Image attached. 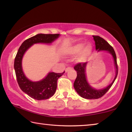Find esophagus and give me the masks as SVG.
<instances>
[{
  "label": "esophagus",
  "instance_id": "34e87169",
  "mask_svg": "<svg viewBox=\"0 0 132 132\" xmlns=\"http://www.w3.org/2000/svg\"><path fill=\"white\" fill-rule=\"evenodd\" d=\"M71 69H72V68H70V67H69V68H67L66 69V70H65V71L66 72H68V71H70Z\"/></svg>",
  "mask_w": 132,
  "mask_h": 132
}]
</instances>
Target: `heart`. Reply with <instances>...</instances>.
Wrapping results in <instances>:
<instances>
[{
	"label": "heart",
	"mask_w": 132,
	"mask_h": 132,
	"mask_svg": "<svg viewBox=\"0 0 132 132\" xmlns=\"http://www.w3.org/2000/svg\"><path fill=\"white\" fill-rule=\"evenodd\" d=\"M92 48L90 45L87 44L84 46L82 42H78L66 50V53L69 56H75L78 54L76 57V61L78 62H84L89 55H90Z\"/></svg>",
	"instance_id": "1"
}]
</instances>
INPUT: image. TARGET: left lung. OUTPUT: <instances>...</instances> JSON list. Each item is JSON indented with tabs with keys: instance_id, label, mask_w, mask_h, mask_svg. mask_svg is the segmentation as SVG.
Wrapping results in <instances>:
<instances>
[{
	"instance_id": "obj_1",
	"label": "left lung",
	"mask_w": 132,
	"mask_h": 132,
	"mask_svg": "<svg viewBox=\"0 0 132 132\" xmlns=\"http://www.w3.org/2000/svg\"><path fill=\"white\" fill-rule=\"evenodd\" d=\"M94 39L95 41V49L98 52L101 51H108L112 55L114 60L115 66L116 68V76L112 83L107 86L106 88L101 90H96L93 88L88 83L86 75V67L87 62L85 63H79L76 64L74 67L75 70L77 71V77L74 82V88L76 92L81 97L86 99H98L102 97L109 88L112 86L118 75V64L117 61V56L113 47L111 46L105 40L98 35H93Z\"/></svg>"
}]
</instances>
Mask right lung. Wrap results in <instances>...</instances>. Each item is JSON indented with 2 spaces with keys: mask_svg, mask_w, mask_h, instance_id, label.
Instances as JSON below:
<instances>
[{
  "mask_svg": "<svg viewBox=\"0 0 132 132\" xmlns=\"http://www.w3.org/2000/svg\"><path fill=\"white\" fill-rule=\"evenodd\" d=\"M59 34H39L24 41L18 50L14 59V68L17 81L20 88L30 97L37 100H46L52 97L57 88V81L63 75L61 73L50 72L45 79L38 81H32L24 75L22 69V59L26 51L33 44H51L57 39Z\"/></svg>",
  "mask_w": 132,
  "mask_h": 132,
  "instance_id": "add662e5",
  "label": "right lung"
}]
</instances>
